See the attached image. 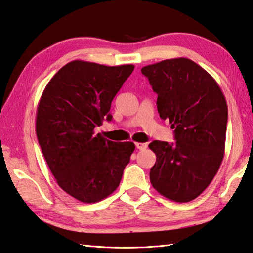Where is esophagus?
Returning <instances> with one entry per match:
<instances>
[{"label": "esophagus", "instance_id": "esophagus-1", "mask_svg": "<svg viewBox=\"0 0 253 253\" xmlns=\"http://www.w3.org/2000/svg\"><path fill=\"white\" fill-rule=\"evenodd\" d=\"M135 145H136L137 149H139V150H145L146 148L148 147L147 143H143V142H136Z\"/></svg>", "mask_w": 253, "mask_h": 253}]
</instances>
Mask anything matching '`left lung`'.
Wrapping results in <instances>:
<instances>
[{
	"label": "left lung",
	"mask_w": 253,
	"mask_h": 253,
	"mask_svg": "<svg viewBox=\"0 0 253 253\" xmlns=\"http://www.w3.org/2000/svg\"><path fill=\"white\" fill-rule=\"evenodd\" d=\"M158 94L162 120L174 129L175 143L155 140L152 186L167 199H196L214 179L224 159L228 107L218 83L187 58L167 59L141 69Z\"/></svg>",
	"instance_id": "8db88e82"
}]
</instances>
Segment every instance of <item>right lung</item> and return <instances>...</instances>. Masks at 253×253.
I'll return each instance as SVG.
<instances>
[{
  "label": "right lung",
  "instance_id": "obj_1",
  "mask_svg": "<svg viewBox=\"0 0 253 253\" xmlns=\"http://www.w3.org/2000/svg\"><path fill=\"white\" fill-rule=\"evenodd\" d=\"M133 64L107 67L73 60L44 87L36 114L38 143L58 185L74 199L96 203L115 191L135 150L95 133L111 121V104Z\"/></svg>",
  "mask_w": 253,
  "mask_h": 253
}]
</instances>
